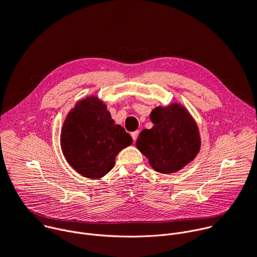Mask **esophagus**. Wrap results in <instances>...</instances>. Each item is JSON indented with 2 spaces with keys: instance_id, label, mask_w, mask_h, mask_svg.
Here are the masks:
<instances>
[{
  "instance_id": "1",
  "label": "esophagus",
  "mask_w": 257,
  "mask_h": 257,
  "mask_svg": "<svg viewBox=\"0 0 257 257\" xmlns=\"http://www.w3.org/2000/svg\"><path fill=\"white\" fill-rule=\"evenodd\" d=\"M139 135H140V131H136V132L132 133V138H133V140H134L135 142L137 141V139H138Z\"/></svg>"
}]
</instances>
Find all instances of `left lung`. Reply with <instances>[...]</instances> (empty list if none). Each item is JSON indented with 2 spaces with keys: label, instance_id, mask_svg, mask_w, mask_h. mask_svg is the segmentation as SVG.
I'll return each instance as SVG.
<instances>
[{
  "label": "left lung",
  "instance_id": "obj_1",
  "mask_svg": "<svg viewBox=\"0 0 257 257\" xmlns=\"http://www.w3.org/2000/svg\"><path fill=\"white\" fill-rule=\"evenodd\" d=\"M150 117L155 125L141 132L137 148L149 159L150 166L156 172L172 174L182 170L196 158L201 149L196 120L178 102L157 106Z\"/></svg>",
  "mask_w": 257,
  "mask_h": 257
}]
</instances>
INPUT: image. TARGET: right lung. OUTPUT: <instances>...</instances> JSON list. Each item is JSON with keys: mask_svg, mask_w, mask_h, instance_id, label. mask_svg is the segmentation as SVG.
<instances>
[{"mask_svg": "<svg viewBox=\"0 0 257 257\" xmlns=\"http://www.w3.org/2000/svg\"><path fill=\"white\" fill-rule=\"evenodd\" d=\"M133 139L111 118L97 95L77 101L65 117L60 146L67 163L79 175L97 180L114 166L115 157Z\"/></svg>", "mask_w": 257, "mask_h": 257, "instance_id": "add662e5", "label": "right lung"}]
</instances>
